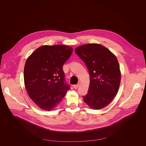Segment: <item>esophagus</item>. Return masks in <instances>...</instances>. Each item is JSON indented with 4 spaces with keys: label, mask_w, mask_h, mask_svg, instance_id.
Listing matches in <instances>:
<instances>
[{
    "label": "esophagus",
    "mask_w": 146,
    "mask_h": 146,
    "mask_svg": "<svg viewBox=\"0 0 146 146\" xmlns=\"http://www.w3.org/2000/svg\"><path fill=\"white\" fill-rule=\"evenodd\" d=\"M79 86H80V83H78V84H76V85L73 86V88H74V89H77L78 87H79Z\"/></svg>",
    "instance_id": "obj_1"
}]
</instances>
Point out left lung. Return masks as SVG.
<instances>
[{"instance_id": "obj_1", "label": "left lung", "mask_w": 146, "mask_h": 146, "mask_svg": "<svg viewBox=\"0 0 146 146\" xmlns=\"http://www.w3.org/2000/svg\"><path fill=\"white\" fill-rule=\"evenodd\" d=\"M75 52L84 62L90 76L88 94L83 100L92 109L106 107L115 96L120 85L121 74L115 55L96 43L78 46Z\"/></svg>"}]
</instances>
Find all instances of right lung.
I'll use <instances>...</instances> for the list:
<instances>
[{
    "mask_svg": "<svg viewBox=\"0 0 146 146\" xmlns=\"http://www.w3.org/2000/svg\"><path fill=\"white\" fill-rule=\"evenodd\" d=\"M72 52L70 46L44 45L27 58L24 71L25 88L29 98L41 109H54L70 89L64 81L62 66Z\"/></svg>",
    "mask_w": 146,
    "mask_h": 146,
    "instance_id": "add662e5",
    "label": "right lung"
}]
</instances>
